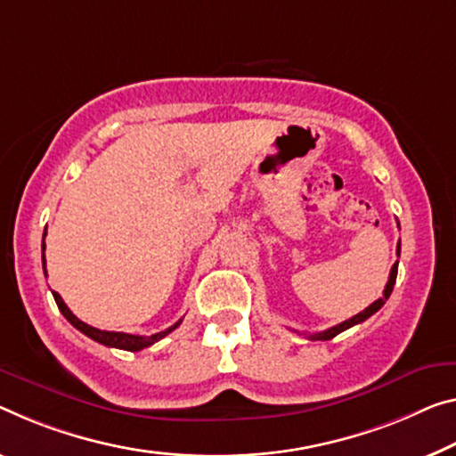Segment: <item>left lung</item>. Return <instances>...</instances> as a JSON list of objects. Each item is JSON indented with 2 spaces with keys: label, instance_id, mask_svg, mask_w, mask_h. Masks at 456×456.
Instances as JSON below:
<instances>
[{
  "label": "left lung",
  "instance_id": "left-lung-1",
  "mask_svg": "<svg viewBox=\"0 0 456 456\" xmlns=\"http://www.w3.org/2000/svg\"><path fill=\"white\" fill-rule=\"evenodd\" d=\"M399 248H402V244H397V252H399ZM395 277H397V263L394 265V267H391V273H389V281H387V285H385L383 297H379V299H377V301H373V304H370L369 307H365V310H362L361 314H356V316H353V318H350V320H345V322H342V324L334 326V328H328V330H324V332L310 334V338H312V340H330V338H334L336 334L345 332V330H348L350 326H354V324H361V322H365L367 318L373 316V314H375L377 310H381V305L385 304V301H387V297L391 296V291H394Z\"/></svg>",
  "mask_w": 456,
  "mask_h": 456
}]
</instances>
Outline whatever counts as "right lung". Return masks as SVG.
I'll use <instances>...</instances> for the list:
<instances>
[{
  "instance_id": "right-lung-1",
  "label": "right lung",
  "mask_w": 456,
  "mask_h": 456,
  "mask_svg": "<svg viewBox=\"0 0 456 456\" xmlns=\"http://www.w3.org/2000/svg\"><path fill=\"white\" fill-rule=\"evenodd\" d=\"M45 236H46V232H45ZM45 248H46V244H45V238H42V269H45V275H46ZM53 296H54V301H57V305H59V310H61L62 316H65L69 322H71V324L77 328V330L83 332L86 336H89L91 340L100 342V345L111 346V348H122V350H132V353H136V350H142L146 346L155 345V342H159L160 338H165L167 334H171L175 328L181 324V320H179L177 324H173L171 328H167V330L157 332V334H152V336H136V334H126V332H108V330H100V328L89 326V324H86V322H81L79 318H77L75 314L69 310L67 304H65V301H62V297L59 296L57 291H53Z\"/></svg>"
}]
</instances>
